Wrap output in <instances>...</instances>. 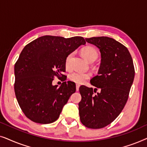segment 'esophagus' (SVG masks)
I'll return each instance as SVG.
<instances>
[{"instance_id":"1","label":"esophagus","mask_w":147,"mask_h":147,"mask_svg":"<svg viewBox=\"0 0 147 147\" xmlns=\"http://www.w3.org/2000/svg\"><path fill=\"white\" fill-rule=\"evenodd\" d=\"M79 88H80L79 84H76V91H78V90H79Z\"/></svg>"}]
</instances>
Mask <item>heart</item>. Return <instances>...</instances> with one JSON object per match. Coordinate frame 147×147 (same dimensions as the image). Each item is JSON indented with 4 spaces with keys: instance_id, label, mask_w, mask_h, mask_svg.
I'll use <instances>...</instances> for the list:
<instances>
[{
    "instance_id": "heart-1",
    "label": "heart",
    "mask_w": 147,
    "mask_h": 147,
    "mask_svg": "<svg viewBox=\"0 0 147 147\" xmlns=\"http://www.w3.org/2000/svg\"><path fill=\"white\" fill-rule=\"evenodd\" d=\"M81 53L82 56L89 62H93L94 60L96 59L98 55L97 50L94 47L90 45L86 46V47L82 48L81 49ZM71 57L72 53H70L67 56L65 59V65L67 69L69 68L70 59H71ZM90 77H91V74L90 73H83V72L80 71H74L69 75V79L71 82H74L78 84L84 83L86 80L90 79Z\"/></svg>"
}]
</instances>
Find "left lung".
<instances>
[{"label":"left lung","mask_w":147,"mask_h":147,"mask_svg":"<svg viewBox=\"0 0 147 147\" xmlns=\"http://www.w3.org/2000/svg\"><path fill=\"white\" fill-rule=\"evenodd\" d=\"M86 41L99 48L102 59L98 75L90 80L96 88L80 87L79 114L84 126L98 129L112 123L123 110L135 71L130 52L115 39L98 37ZM98 89L100 92L96 94Z\"/></svg>","instance_id":"1"}]
</instances>
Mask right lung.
Masks as SVG:
<instances>
[{
    "label": "right lung",
    "mask_w": 147,
    "mask_h": 147,
    "mask_svg": "<svg viewBox=\"0 0 147 147\" xmlns=\"http://www.w3.org/2000/svg\"><path fill=\"white\" fill-rule=\"evenodd\" d=\"M82 37L42 36L27 44L15 65V96L20 108L33 122L49 124L59 118L64 105L76 92V84L64 82L65 59L81 45ZM63 78L60 87L52 85Z\"/></svg>",
    "instance_id": "add662e5"
}]
</instances>
